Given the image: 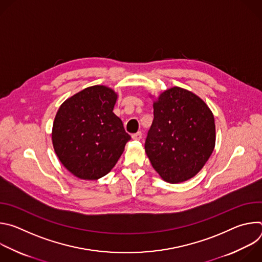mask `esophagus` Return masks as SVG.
<instances>
[{
    "label": "esophagus",
    "instance_id": "34e87169",
    "mask_svg": "<svg viewBox=\"0 0 262 262\" xmlns=\"http://www.w3.org/2000/svg\"><path fill=\"white\" fill-rule=\"evenodd\" d=\"M132 138L133 140H136V141H140L142 139V133L141 132H138L137 134H134L132 135Z\"/></svg>",
    "mask_w": 262,
    "mask_h": 262
}]
</instances>
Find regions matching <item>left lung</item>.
I'll use <instances>...</instances> for the list:
<instances>
[{
  "label": "left lung",
  "instance_id": "1",
  "mask_svg": "<svg viewBox=\"0 0 262 262\" xmlns=\"http://www.w3.org/2000/svg\"><path fill=\"white\" fill-rule=\"evenodd\" d=\"M214 144L212 112L199 96L173 87L154 101L145 152L165 181L179 183L194 177L208 161Z\"/></svg>",
  "mask_w": 262,
  "mask_h": 262
}]
</instances>
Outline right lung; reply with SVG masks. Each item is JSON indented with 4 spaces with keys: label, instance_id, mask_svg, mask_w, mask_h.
Here are the masks:
<instances>
[{
    "label": "right lung",
    "instance_id": "1",
    "mask_svg": "<svg viewBox=\"0 0 262 262\" xmlns=\"http://www.w3.org/2000/svg\"><path fill=\"white\" fill-rule=\"evenodd\" d=\"M117 93L88 87L66 99L53 124L52 140L62 165L74 176L96 180L114 168L130 136L113 113Z\"/></svg>",
    "mask_w": 262,
    "mask_h": 262
}]
</instances>
